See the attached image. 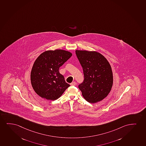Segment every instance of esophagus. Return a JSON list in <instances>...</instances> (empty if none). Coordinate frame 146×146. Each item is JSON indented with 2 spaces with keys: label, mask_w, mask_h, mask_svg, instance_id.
I'll list each match as a JSON object with an SVG mask.
<instances>
[{
  "label": "esophagus",
  "mask_w": 146,
  "mask_h": 146,
  "mask_svg": "<svg viewBox=\"0 0 146 146\" xmlns=\"http://www.w3.org/2000/svg\"><path fill=\"white\" fill-rule=\"evenodd\" d=\"M70 85L71 86H76V83L75 82H73L71 83L70 84Z\"/></svg>",
  "instance_id": "obj_1"
}]
</instances>
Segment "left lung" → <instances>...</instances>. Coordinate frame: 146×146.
I'll return each mask as SVG.
<instances>
[{"mask_svg": "<svg viewBox=\"0 0 146 146\" xmlns=\"http://www.w3.org/2000/svg\"><path fill=\"white\" fill-rule=\"evenodd\" d=\"M76 54L83 70L84 80L78 86L84 99L92 104L108 96L113 85L110 63L97 51L76 50Z\"/></svg>", "mask_w": 146, "mask_h": 146, "instance_id": "1", "label": "left lung"}]
</instances>
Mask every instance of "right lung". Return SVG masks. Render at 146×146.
Wrapping results in <instances>:
<instances>
[{
  "instance_id": "1",
  "label": "right lung",
  "mask_w": 146,
  "mask_h": 146,
  "mask_svg": "<svg viewBox=\"0 0 146 146\" xmlns=\"http://www.w3.org/2000/svg\"><path fill=\"white\" fill-rule=\"evenodd\" d=\"M72 55L69 51L56 49L44 51L36 58L31 73V82L39 96L47 100H56L70 86L59 69Z\"/></svg>"
}]
</instances>
